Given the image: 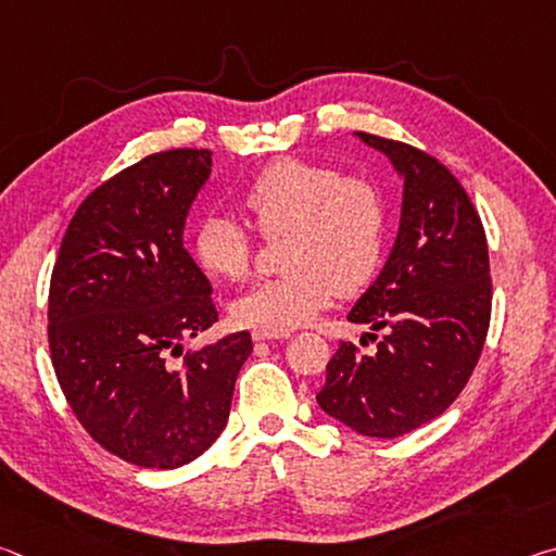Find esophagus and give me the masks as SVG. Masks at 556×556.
<instances>
[{"instance_id": "1", "label": "esophagus", "mask_w": 556, "mask_h": 556, "mask_svg": "<svg viewBox=\"0 0 556 556\" xmlns=\"http://www.w3.org/2000/svg\"><path fill=\"white\" fill-rule=\"evenodd\" d=\"M289 333H277V331H265V328H255L252 331V341H269V338H287Z\"/></svg>"}]
</instances>
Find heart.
Here are the masks:
<instances>
[{"instance_id": "obj_1", "label": "heart", "mask_w": 556, "mask_h": 556, "mask_svg": "<svg viewBox=\"0 0 556 556\" xmlns=\"http://www.w3.org/2000/svg\"><path fill=\"white\" fill-rule=\"evenodd\" d=\"M242 211L262 238H281L287 271L232 301L242 326L285 333L304 326L338 294H355L378 275L388 242V195L370 176L331 164L277 159L244 186ZM250 232L230 215H205L193 252L215 279L240 281L252 267Z\"/></svg>"}]
</instances>
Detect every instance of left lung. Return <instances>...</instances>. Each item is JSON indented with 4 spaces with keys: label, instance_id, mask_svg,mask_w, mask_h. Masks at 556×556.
I'll use <instances>...</instances> for the list:
<instances>
[{
    "label": "left lung",
    "instance_id": "1",
    "mask_svg": "<svg viewBox=\"0 0 556 556\" xmlns=\"http://www.w3.org/2000/svg\"><path fill=\"white\" fill-rule=\"evenodd\" d=\"M355 137L404 178L402 218L382 271L348 314L384 331L378 351L343 341L316 402L357 434L394 439L444 414L466 388L491 326V262L481 215L444 164L394 139Z\"/></svg>",
    "mask_w": 556,
    "mask_h": 556
}]
</instances>
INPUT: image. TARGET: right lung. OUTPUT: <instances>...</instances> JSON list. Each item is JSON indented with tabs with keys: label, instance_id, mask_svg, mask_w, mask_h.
Instances as JSON below:
<instances>
[{
	"label": "right lung",
	"instance_id": "obj_1",
	"mask_svg": "<svg viewBox=\"0 0 556 556\" xmlns=\"http://www.w3.org/2000/svg\"><path fill=\"white\" fill-rule=\"evenodd\" d=\"M211 154L159 152L98 186L51 275L49 345L65 400L102 448L142 468L184 466L220 437L252 353L240 331L166 361L218 321L211 281L184 248Z\"/></svg>",
	"mask_w": 556,
	"mask_h": 556
}]
</instances>
